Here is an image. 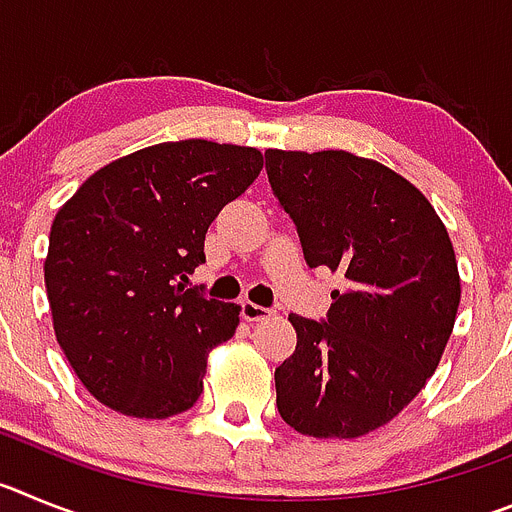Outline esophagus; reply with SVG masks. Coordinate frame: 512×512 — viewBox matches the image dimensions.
Wrapping results in <instances>:
<instances>
[{"mask_svg": "<svg viewBox=\"0 0 512 512\" xmlns=\"http://www.w3.org/2000/svg\"><path fill=\"white\" fill-rule=\"evenodd\" d=\"M241 318L248 320V323H256V320H264L271 318V310L269 307H261L256 302H241Z\"/></svg>", "mask_w": 512, "mask_h": 512, "instance_id": "34e87169", "label": "esophagus"}]
</instances>
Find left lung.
Returning a JSON list of instances; mask_svg holds the SVG:
<instances>
[{
  "mask_svg": "<svg viewBox=\"0 0 512 512\" xmlns=\"http://www.w3.org/2000/svg\"><path fill=\"white\" fill-rule=\"evenodd\" d=\"M266 174L307 266L343 271L323 320L289 315L295 354L277 408L302 436L359 438L390 423L436 372L461 284L451 238L400 174L348 151H266Z\"/></svg>",
  "mask_w": 512,
  "mask_h": 512,
  "instance_id": "left-lung-1",
  "label": "left lung"
}]
</instances>
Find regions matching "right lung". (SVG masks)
<instances>
[{
	"label": "right lung",
	"instance_id": "1",
	"mask_svg": "<svg viewBox=\"0 0 512 512\" xmlns=\"http://www.w3.org/2000/svg\"><path fill=\"white\" fill-rule=\"evenodd\" d=\"M261 166L256 148L158 143L99 169L58 210L45 259L53 328L102 405L161 420L200 400L207 354L233 338L241 307L182 279L205 264L207 228Z\"/></svg>",
	"mask_w": 512,
	"mask_h": 512
}]
</instances>
